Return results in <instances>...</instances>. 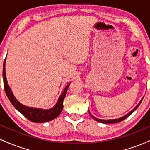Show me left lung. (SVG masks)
<instances>
[{
  "label": "left lung",
  "mask_w": 150,
  "mask_h": 150,
  "mask_svg": "<svg viewBox=\"0 0 150 150\" xmlns=\"http://www.w3.org/2000/svg\"><path fill=\"white\" fill-rule=\"evenodd\" d=\"M142 99H141V101H140V102H139V104H137V106H136L133 109H132V111H130V113H128V114H126V115H125V116H124L121 117V118H117V119H111V120H102V119H99V118H95V117L93 116L90 113V112H89V114H90V116H92V118H94V120H97V121H98V122H100V123H118V122H120V121H122V120H125V118H127V117H128L129 116H130V114H132V113H133L134 111H135L136 109H137V108L139 106H140V104H141V102H142Z\"/></svg>",
  "instance_id": "left-lung-1"
}]
</instances>
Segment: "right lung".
Instances as JSON below:
<instances>
[{
    "label": "right lung",
    "mask_w": 150,
    "mask_h": 150,
    "mask_svg": "<svg viewBox=\"0 0 150 150\" xmlns=\"http://www.w3.org/2000/svg\"><path fill=\"white\" fill-rule=\"evenodd\" d=\"M5 65H6V59L3 63V85H4V89L6 94L11 104L15 106L17 110L22 113L24 116L26 117L30 121L34 122V123H45V122L50 121V120L54 119L56 117L59 116L61 113L63 108V100L66 94L67 90L69 87L70 83L65 87L64 90L60 97L58 98V102L53 106V108L50 109L45 110L41 109V108H32L28 106H24L20 104L19 101L15 99L13 95V92L10 90V87L8 86V82L6 76V71H5Z\"/></svg>",
    "instance_id": "add662e5"
}]
</instances>
